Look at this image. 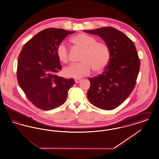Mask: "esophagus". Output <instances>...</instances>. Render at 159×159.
I'll use <instances>...</instances> for the list:
<instances>
[{
	"label": "esophagus",
	"instance_id": "34e87169",
	"mask_svg": "<svg viewBox=\"0 0 159 159\" xmlns=\"http://www.w3.org/2000/svg\"><path fill=\"white\" fill-rule=\"evenodd\" d=\"M75 80V83H79L80 82H81V79H76Z\"/></svg>",
	"mask_w": 159,
	"mask_h": 159
}]
</instances>
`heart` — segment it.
<instances>
[{
  "label": "heart",
  "mask_w": 159,
  "mask_h": 159,
  "mask_svg": "<svg viewBox=\"0 0 159 159\" xmlns=\"http://www.w3.org/2000/svg\"><path fill=\"white\" fill-rule=\"evenodd\" d=\"M71 42L83 49L80 61L73 63L64 69V76L73 78H81L88 75L92 68L95 72L104 70L111 57L109 46L105 43L97 42L93 37L80 33L71 39ZM58 58L61 62L67 63L69 61L68 49L64 43H60L56 49Z\"/></svg>",
  "instance_id": "heart-1"
}]
</instances>
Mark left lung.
<instances>
[{"label": "left lung", "mask_w": 159, "mask_h": 159, "mask_svg": "<svg viewBox=\"0 0 159 159\" xmlns=\"http://www.w3.org/2000/svg\"><path fill=\"white\" fill-rule=\"evenodd\" d=\"M85 32L98 35L109 46L111 57L104 71L89 78L87 96L99 108L111 110L121 104L133 91L140 68V60L132 40L111 27Z\"/></svg>", "instance_id": "8db88e82"}]
</instances>
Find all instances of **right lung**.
Masks as SVG:
<instances>
[{"label": "right lung", "mask_w": 159, "mask_h": 159, "mask_svg": "<svg viewBox=\"0 0 159 159\" xmlns=\"http://www.w3.org/2000/svg\"><path fill=\"white\" fill-rule=\"evenodd\" d=\"M75 32L45 29L25 43L19 55L18 82L27 99L39 109L50 110L63 104L75 84L73 78L57 76L61 66L56 53L62 40Z\"/></svg>", "instance_id": "add662e5"}]
</instances>
